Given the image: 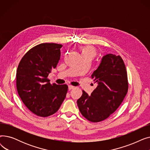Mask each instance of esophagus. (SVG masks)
I'll return each mask as SVG.
<instances>
[{
	"label": "esophagus",
	"mask_w": 150,
	"mask_h": 150,
	"mask_svg": "<svg viewBox=\"0 0 150 150\" xmlns=\"http://www.w3.org/2000/svg\"><path fill=\"white\" fill-rule=\"evenodd\" d=\"M74 88H75L74 86H71V85H69V86H68V89H69V91H70L71 89H74Z\"/></svg>",
	"instance_id": "obj_1"
}]
</instances>
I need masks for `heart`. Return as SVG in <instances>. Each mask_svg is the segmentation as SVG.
Returning <instances> with one entry per match:
<instances>
[{
  "instance_id": "obj_1",
  "label": "heart",
  "mask_w": 150,
  "mask_h": 150,
  "mask_svg": "<svg viewBox=\"0 0 150 150\" xmlns=\"http://www.w3.org/2000/svg\"><path fill=\"white\" fill-rule=\"evenodd\" d=\"M80 53L81 57H88L92 59L96 57L97 51L92 45H84L80 48Z\"/></svg>"
}]
</instances>
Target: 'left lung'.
I'll use <instances>...</instances> for the list:
<instances>
[{
    "instance_id": "8db88e82",
    "label": "left lung",
    "mask_w": 150,
    "mask_h": 150,
    "mask_svg": "<svg viewBox=\"0 0 150 150\" xmlns=\"http://www.w3.org/2000/svg\"><path fill=\"white\" fill-rule=\"evenodd\" d=\"M91 78L97 88L91 96L83 91L77 105L86 119L99 122L116 111L127 93L128 76L122 58L113 54L105 55Z\"/></svg>"
}]
</instances>
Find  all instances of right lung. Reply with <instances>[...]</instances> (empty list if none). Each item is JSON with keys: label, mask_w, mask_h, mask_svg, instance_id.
<instances>
[{"label": "right lung", "mask_w": 150, "mask_h": 150, "mask_svg": "<svg viewBox=\"0 0 150 150\" xmlns=\"http://www.w3.org/2000/svg\"><path fill=\"white\" fill-rule=\"evenodd\" d=\"M62 45L42 43L28 50L21 60L16 72V87L23 103L39 117L56 112L66 98V84H51L47 78L56 68Z\"/></svg>", "instance_id": "add662e5"}]
</instances>
